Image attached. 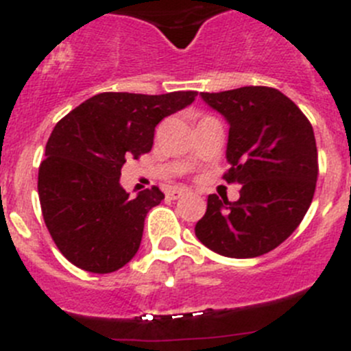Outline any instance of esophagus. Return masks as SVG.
I'll return each mask as SVG.
<instances>
[{"instance_id": "obj_1", "label": "esophagus", "mask_w": 351, "mask_h": 351, "mask_svg": "<svg viewBox=\"0 0 351 351\" xmlns=\"http://www.w3.org/2000/svg\"><path fill=\"white\" fill-rule=\"evenodd\" d=\"M184 194H187L186 187H176V189L169 191L167 197H169V199H179V197H182Z\"/></svg>"}]
</instances>
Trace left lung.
I'll use <instances>...</instances> for the list:
<instances>
[{
	"label": "left lung",
	"mask_w": 351,
	"mask_h": 351,
	"mask_svg": "<svg viewBox=\"0 0 351 351\" xmlns=\"http://www.w3.org/2000/svg\"><path fill=\"white\" fill-rule=\"evenodd\" d=\"M201 99L227 119V182L242 184L241 197L208 196L196 237L227 258H258L278 247L300 225L317 180L312 124L271 86H241Z\"/></svg>",
	"instance_id": "1"
}]
</instances>
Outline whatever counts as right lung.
Returning <instances> with one entry per match:
<instances>
[{"instance_id": "right-lung-1", "label": "right lung", "mask_w": 351, "mask_h": 351, "mask_svg": "<svg viewBox=\"0 0 351 351\" xmlns=\"http://www.w3.org/2000/svg\"><path fill=\"white\" fill-rule=\"evenodd\" d=\"M196 95L104 92L54 126L37 189L47 230L69 263L104 275L133 259L147 213L165 196L154 186L130 197L119 184L121 169L128 158L148 154L155 126Z\"/></svg>"}]
</instances>
